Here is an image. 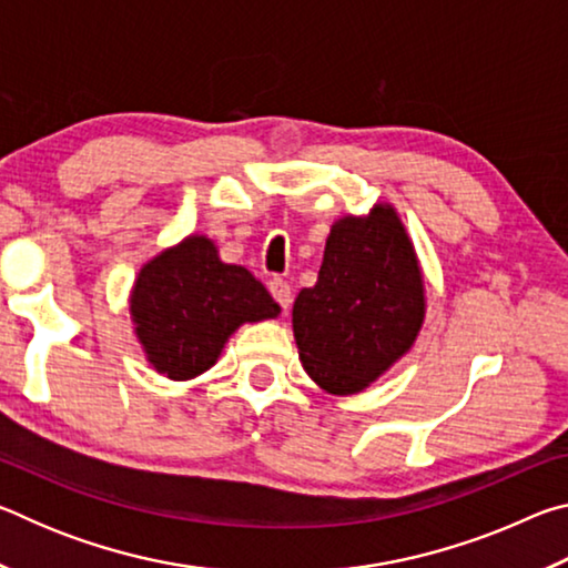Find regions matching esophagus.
Masks as SVG:
<instances>
[{"mask_svg": "<svg viewBox=\"0 0 568 568\" xmlns=\"http://www.w3.org/2000/svg\"><path fill=\"white\" fill-rule=\"evenodd\" d=\"M267 291L273 293V297L277 301V305L283 307V311H287V305H291L293 295H291V285H287L283 277H273L271 283H267Z\"/></svg>", "mask_w": 568, "mask_h": 568, "instance_id": "34e87169", "label": "esophagus"}]
</instances>
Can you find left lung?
I'll return each instance as SVG.
<instances>
[{
    "label": "left lung",
    "instance_id": "obj_1",
    "mask_svg": "<svg viewBox=\"0 0 568 568\" xmlns=\"http://www.w3.org/2000/svg\"><path fill=\"white\" fill-rule=\"evenodd\" d=\"M423 313L418 261L396 210L343 217L325 240L318 283L293 305L303 368L328 393H358L410 348Z\"/></svg>",
    "mask_w": 568,
    "mask_h": 568
}]
</instances>
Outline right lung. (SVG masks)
Returning a JSON list of instances; mask_svg holds the SVG:
<instances>
[{
  "label": "right lung",
  "instance_id": "right-lung-1",
  "mask_svg": "<svg viewBox=\"0 0 568 568\" xmlns=\"http://www.w3.org/2000/svg\"><path fill=\"white\" fill-rule=\"evenodd\" d=\"M130 311L155 371L190 381L217 361L240 325L275 318L281 305L243 265L220 261L213 240L190 235L142 267Z\"/></svg>",
  "mask_w": 568,
  "mask_h": 568
}]
</instances>
